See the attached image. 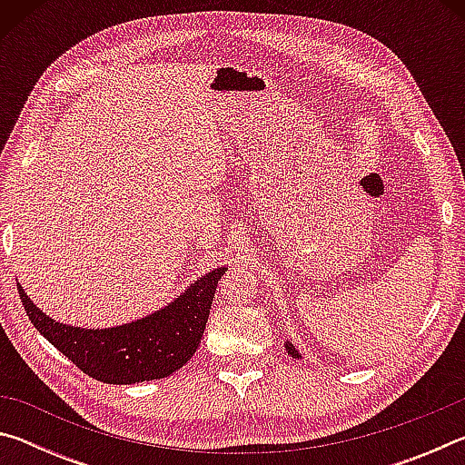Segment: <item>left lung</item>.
<instances>
[{"mask_svg": "<svg viewBox=\"0 0 465 465\" xmlns=\"http://www.w3.org/2000/svg\"><path fill=\"white\" fill-rule=\"evenodd\" d=\"M287 351H289V355H291V357H295V359H299V352H297V351L293 349V346H291L289 342H287Z\"/></svg>", "mask_w": 465, "mask_h": 465, "instance_id": "8db88e82", "label": "left lung"}]
</instances>
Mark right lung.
I'll list each match as a JSON object with an SVG mask.
<instances>
[{
    "label": "right lung",
    "instance_id": "add662e5",
    "mask_svg": "<svg viewBox=\"0 0 465 465\" xmlns=\"http://www.w3.org/2000/svg\"><path fill=\"white\" fill-rule=\"evenodd\" d=\"M222 274L225 269L209 272L168 308L110 330L59 324L30 302L20 282L18 293L35 328L77 369L98 381L127 385L168 377L194 355Z\"/></svg>",
    "mask_w": 465,
    "mask_h": 465
}]
</instances>
